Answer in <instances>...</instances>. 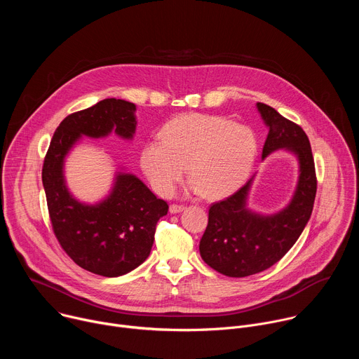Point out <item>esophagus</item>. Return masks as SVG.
Here are the masks:
<instances>
[{"label": "esophagus", "mask_w": 359, "mask_h": 359, "mask_svg": "<svg viewBox=\"0 0 359 359\" xmlns=\"http://www.w3.org/2000/svg\"><path fill=\"white\" fill-rule=\"evenodd\" d=\"M169 210L172 215H176V213H182L183 210H186V208L182 206V204H172Z\"/></svg>", "instance_id": "1"}]
</instances>
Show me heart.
<instances>
[{
    "label": "heart",
    "instance_id": "b5f03b06",
    "mask_svg": "<svg viewBox=\"0 0 359 359\" xmlns=\"http://www.w3.org/2000/svg\"><path fill=\"white\" fill-rule=\"evenodd\" d=\"M257 153L259 142L250 128L216 115L186 114L163 126L161 140L143 144L140 165L161 196L173 193L187 166L189 189L219 200L247 182Z\"/></svg>",
    "mask_w": 359,
    "mask_h": 359
}]
</instances>
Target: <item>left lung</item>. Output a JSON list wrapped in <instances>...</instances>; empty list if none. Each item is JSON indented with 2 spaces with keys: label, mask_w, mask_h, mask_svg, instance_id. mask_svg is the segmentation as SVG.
<instances>
[{
  "label": "left lung",
  "mask_w": 359,
  "mask_h": 359,
  "mask_svg": "<svg viewBox=\"0 0 359 359\" xmlns=\"http://www.w3.org/2000/svg\"><path fill=\"white\" fill-rule=\"evenodd\" d=\"M255 107L269 129L263 161L276 150L290 151L298 163V179L287 206L273 215L248 208L255 175L233 196L212 204L198 244L200 255L220 274L236 278L262 273L284 257L309 223L317 193L313 151L305 132L274 108L260 102Z\"/></svg>",
  "instance_id": "1"
}]
</instances>
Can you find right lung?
<instances>
[{"mask_svg": "<svg viewBox=\"0 0 359 359\" xmlns=\"http://www.w3.org/2000/svg\"><path fill=\"white\" fill-rule=\"evenodd\" d=\"M135 112L132 102L111 97L67 116L50 140L42 168L48 212L60 244L79 267L104 277L123 276L149 257L156 224L169 206L123 168L115 172L104 198L81 201L67 186L65 161L83 136L102 139L114 132L132 140Z\"/></svg>", "mask_w": 359, "mask_h": 359, "instance_id": "1", "label": "right lung"}]
</instances>
